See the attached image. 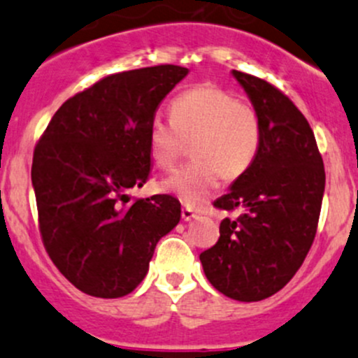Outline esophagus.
<instances>
[{
	"label": "esophagus",
	"instance_id": "obj_1",
	"mask_svg": "<svg viewBox=\"0 0 358 358\" xmlns=\"http://www.w3.org/2000/svg\"><path fill=\"white\" fill-rule=\"evenodd\" d=\"M194 217H196V213H194V211L190 210V208H183V210H182V220H183V222L192 220Z\"/></svg>",
	"mask_w": 358,
	"mask_h": 358
}]
</instances>
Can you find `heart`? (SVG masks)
<instances>
[{"label": "heart", "mask_w": 358, "mask_h": 358, "mask_svg": "<svg viewBox=\"0 0 358 358\" xmlns=\"http://www.w3.org/2000/svg\"><path fill=\"white\" fill-rule=\"evenodd\" d=\"M171 122L155 119L148 129V152L157 168L169 171L187 154L194 161L166 178L162 190L187 206H203L224 182L252 169L262 145V122L245 99L213 83H201L173 99Z\"/></svg>", "instance_id": "obj_1"}]
</instances>
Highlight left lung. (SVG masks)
Listing matches in <instances>:
<instances>
[{
  "label": "left lung",
  "instance_id": "left-lung-1",
  "mask_svg": "<svg viewBox=\"0 0 358 358\" xmlns=\"http://www.w3.org/2000/svg\"><path fill=\"white\" fill-rule=\"evenodd\" d=\"M262 122L259 157L231 192L213 203L238 211L220 222V238L199 255L211 285L252 303L282 290L303 266L320 218L325 169L306 117L278 87L232 71Z\"/></svg>",
  "mask_w": 358,
  "mask_h": 358
}]
</instances>
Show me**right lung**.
I'll return each mask as SVG.
<instances>
[{
	"label": "right lung",
	"instance_id": "add662e5",
	"mask_svg": "<svg viewBox=\"0 0 358 358\" xmlns=\"http://www.w3.org/2000/svg\"><path fill=\"white\" fill-rule=\"evenodd\" d=\"M189 73L159 64L105 76L54 113L33 154L41 241L69 283L92 297L133 292L155 245L180 222L169 194L131 201L150 178L148 129Z\"/></svg>",
	"mask_w": 358,
	"mask_h": 358
}]
</instances>
